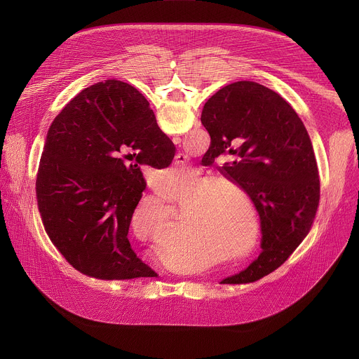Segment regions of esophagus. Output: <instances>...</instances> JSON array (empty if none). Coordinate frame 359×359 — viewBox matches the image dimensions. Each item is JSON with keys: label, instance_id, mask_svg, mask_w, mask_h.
<instances>
[{"label": "esophagus", "instance_id": "esophagus-1", "mask_svg": "<svg viewBox=\"0 0 359 359\" xmlns=\"http://www.w3.org/2000/svg\"><path fill=\"white\" fill-rule=\"evenodd\" d=\"M183 159H186V158L182 155V153H179V155L176 156V161H177V163H182V165H183V163H184V162H183Z\"/></svg>", "mask_w": 359, "mask_h": 359}]
</instances>
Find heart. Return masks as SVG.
<instances>
[{
	"label": "heart",
	"instance_id": "1",
	"mask_svg": "<svg viewBox=\"0 0 359 359\" xmlns=\"http://www.w3.org/2000/svg\"><path fill=\"white\" fill-rule=\"evenodd\" d=\"M165 177L173 182H190L191 172L170 169L165 172ZM208 182L210 184L197 194L193 203L196 204L198 202L199 204L193 206L187 212V220L190 226L182 231V236H184L186 241L187 237L191 236V238L200 240L204 245L216 252H238L247 245L248 238L238 227L236 219L229 213L224 201V191L222 190L227 189L240 194H243L244 190L238 183H234L229 179L212 180V177L203 176L201 184L204 186ZM136 216L137 215H135L133 219H136Z\"/></svg>",
	"mask_w": 359,
	"mask_h": 359
}]
</instances>
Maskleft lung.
<instances>
[{
	"mask_svg": "<svg viewBox=\"0 0 359 359\" xmlns=\"http://www.w3.org/2000/svg\"><path fill=\"white\" fill-rule=\"evenodd\" d=\"M200 119L212 139V158L237 155L220 172L243 187L262 220L259 259L222 284L254 283L284 264L313 227L320 203L313 143L288 102L251 81L219 89Z\"/></svg>",
	"mask_w": 359,
	"mask_h": 359,
	"instance_id": "8db88e82",
	"label": "left lung"
}]
</instances>
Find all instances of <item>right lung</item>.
Wrapping results in <instances>:
<instances>
[{"instance_id":"add662e5","label":"right lung","mask_w":359,"mask_h":359,"mask_svg":"<svg viewBox=\"0 0 359 359\" xmlns=\"http://www.w3.org/2000/svg\"><path fill=\"white\" fill-rule=\"evenodd\" d=\"M176 147L146 97L108 79L79 92L50 123L35 191L43 229L79 273L132 280L156 273L128 240L146 187L139 165L165 169Z\"/></svg>"}]
</instances>
